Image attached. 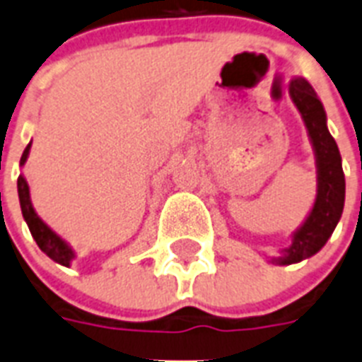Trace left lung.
Instances as JSON below:
<instances>
[{
    "mask_svg": "<svg viewBox=\"0 0 362 362\" xmlns=\"http://www.w3.org/2000/svg\"><path fill=\"white\" fill-rule=\"evenodd\" d=\"M290 98L301 113L308 137L316 156V173H318V189L314 206L303 225L292 234L290 247L283 249L273 264L290 266L305 258L313 257L324 247L340 221L346 199V180H344L342 158L333 135L327 130V117L313 85L303 78H293L288 85Z\"/></svg>",
    "mask_w": 362,
    "mask_h": 362,
    "instance_id": "1",
    "label": "left lung"
}]
</instances>
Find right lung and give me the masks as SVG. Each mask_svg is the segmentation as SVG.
I'll use <instances>...</instances> for the list:
<instances>
[{
	"label": "right lung",
	"instance_id": "right-lung-1",
	"mask_svg": "<svg viewBox=\"0 0 362 362\" xmlns=\"http://www.w3.org/2000/svg\"><path fill=\"white\" fill-rule=\"evenodd\" d=\"M29 151H31V143L25 146V151H23L22 158H20V165H23V163L28 161ZM18 197L23 219L28 223L29 230H31V236L35 238V242H37V245L40 247V251L46 252L54 262L69 267L70 264H72V260L76 258L74 249L70 247L63 238L59 236V234H55V232L37 216V211H35L33 204H31V197H29L28 180L23 178V175L18 176Z\"/></svg>",
	"mask_w": 362,
	"mask_h": 362
}]
</instances>
